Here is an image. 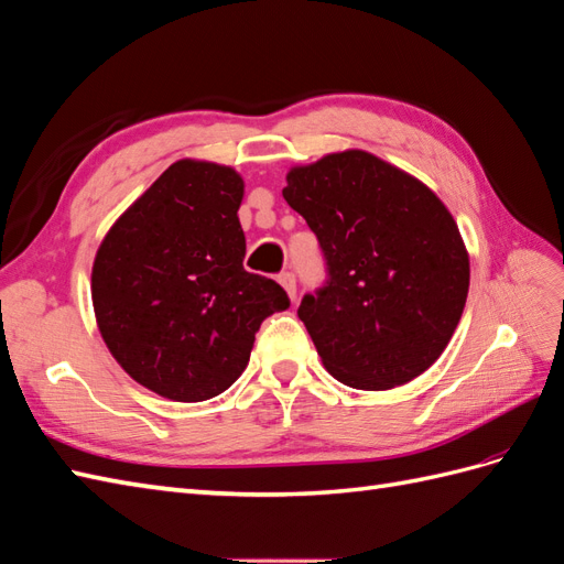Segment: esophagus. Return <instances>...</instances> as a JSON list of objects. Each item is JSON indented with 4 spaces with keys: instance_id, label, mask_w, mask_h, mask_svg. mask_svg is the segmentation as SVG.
<instances>
[{
    "instance_id": "34e87169",
    "label": "esophagus",
    "mask_w": 564,
    "mask_h": 564,
    "mask_svg": "<svg viewBox=\"0 0 564 564\" xmlns=\"http://www.w3.org/2000/svg\"><path fill=\"white\" fill-rule=\"evenodd\" d=\"M278 280H280V284L284 286L286 296H290V299L294 301V299H296V278H294V274H292V272H282Z\"/></svg>"
}]
</instances>
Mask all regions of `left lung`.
<instances>
[{
  "label": "left lung",
  "mask_w": 564,
  "mask_h": 564,
  "mask_svg": "<svg viewBox=\"0 0 564 564\" xmlns=\"http://www.w3.org/2000/svg\"><path fill=\"white\" fill-rule=\"evenodd\" d=\"M282 196L327 260L325 286L299 306L327 373L356 390H392L429 370L469 294V253L445 203L356 148L296 164Z\"/></svg>",
  "instance_id": "8db88e82"
}]
</instances>
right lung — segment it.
<instances>
[{"instance_id": "add662e5", "label": "right lung", "mask_w": 564, "mask_h": 564, "mask_svg": "<svg viewBox=\"0 0 564 564\" xmlns=\"http://www.w3.org/2000/svg\"><path fill=\"white\" fill-rule=\"evenodd\" d=\"M243 178L227 164L176 160L109 227L90 294L109 354L174 402L225 392L260 323L290 308L282 286L243 270Z\"/></svg>"}]
</instances>
